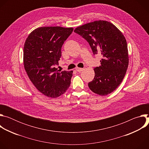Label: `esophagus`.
<instances>
[{
    "instance_id": "esophagus-1",
    "label": "esophagus",
    "mask_w": 149,
    "mask_h": 149,
    "mask_svg": "<svg viewBox=\"0 0 149 149\" xmlns=\"http://www.w3.org/2000/svg\"><path fill=\"white\" fill-rule=\"evenodd\" d=\"M83 70V68H78V67H77L76 68V71H78V72H81Z\"/></svg>"
}]
</instances>
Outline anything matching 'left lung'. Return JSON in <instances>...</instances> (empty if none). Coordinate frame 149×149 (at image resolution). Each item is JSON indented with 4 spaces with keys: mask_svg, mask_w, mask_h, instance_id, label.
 <instances>
[{
    "mask_svg": "<svg viewBox=\"0 0 149 149\" xmlns=\"http://www.w3.org/2000/svg\"><path fill=\"white\" fill-rule=\"evenodd\" d=\"M74 32L88 42L94 55H102L101 65L94 68L95 77L88 83L90 89L100 95L113 92L122 82L129 65L125 37L116 26L105 20L78 26Z\"/></svg>",
    "mask_w": 149,
    "mask_h": 149,
    "instance_id": "8db88e82",
    "label": "left lung"
}]
</instances>
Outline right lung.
Instances as JSON below:
<instances>
[{
  "label": "right lung",
  "mask_w": 149,
  "mask_h": 149,
  "mask_svg": "<svg viewBox=\"0 0 149 149\" xmlns=\"http://www.w3.org/2000/svg\"><path fill=\"white\" fill-rule=\"evenodd\" d=\"M72 28L40 27L28 36L24 47V65L35 87L45 96L58 97L68 89L72 71L55 67L61 56V48Z\"/></svg>",
  "instance_id": "add662e5"
}]
</instances>
